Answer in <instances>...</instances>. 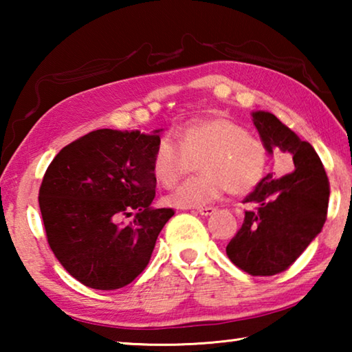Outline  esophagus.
Masks as SVG:
<instances>
[{
	"label": "esophagus",
	"instance_id": "esophagus-1",
	"mask_svg": "<svg viewBox=\"0 0 352 352\" xmlns=\"http://www.w3.org/2000/svg\"><path fill=\"white\" fill-rule=\"evenodd\" d=\"M214 211H216V208H212V206H200V208H197V212L201 214V216H211Z\"/></svg>",
	"mask_w": 352,
	"mask_h": 352
}]
</instances>
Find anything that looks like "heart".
<instances>
[{
    "instance_id": "heart-1",
    "label": "heart",
    "mask_w": 352,
    "mask_h": 352,
    "mask_svg": "<svg viewBox=\"0 0 352 352\" xmlns=\"http://www.w3.org/2000/svg\"><path fill=\"white\" fill-rule=\"evenodd\" d=\"M178 144L166 136L152 158L155 180L172 188L199 163L201 174L189 178L166 197L172 206H200L230 194L243 195L262 182L269 153L262 140L228 118L199 119L178 133Z\"/></svg>"
}]
</instances>
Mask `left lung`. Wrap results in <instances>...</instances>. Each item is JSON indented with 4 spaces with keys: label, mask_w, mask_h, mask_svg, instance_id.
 <instances>
[{
    "label": "left lung",
    "mask_w": 352,
    "mask_h": 352,
    "mask_svg": "<svg viewBox=\"0 0 352 352\" xmlns=\"http://www.w3.org/2000/svg\"><path fill=\"white\" fill-rule=\"evenodd\" d=\"M267 152L292 157L295 169L279 178L269 174L243 204V223L226 245L230 261L252 276H273L300 258L326 222L329 180L317 152L269 111L253 113Z\"/></svg>",
    "instance_id": "1"
}]
</instances>
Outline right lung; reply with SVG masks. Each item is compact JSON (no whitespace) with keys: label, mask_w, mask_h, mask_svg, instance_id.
<instances>
[{"label":"right lung","mask_w":352,"mask_h":352,"mask_svg":"<svg viewBox=\"0 0 352 352\" xmlns=\"http://www.w3.org/2000/svg\"><path fill=\"white\" fill-rule=\"evenodd\" d=\"M158 133L94 130L47 166L38 192L46 239L63 269L87 287L116 290L132 283L175 214L151 206Z\"/></svg>","instance_id":"obj_1"}]
</instances>
